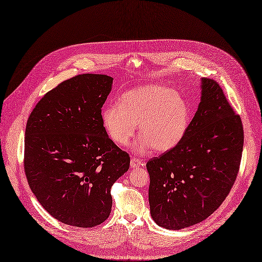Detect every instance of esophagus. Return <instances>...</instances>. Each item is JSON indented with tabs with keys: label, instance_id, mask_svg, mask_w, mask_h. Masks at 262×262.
Wrapping results in <instances>:
<instances>
[{
	"label": "esophagus",
	"instance_id": "obj_1",
	"mask_svg": "<svg viewBox=\"0 0 262 262\" xmlns=\"http://www.w3.org/2000/svg\"><path fill=\"white\" fill-rule=\"evenodd\" d=\"M143 162L140 161L139 158H136V157H132L130 158V167L132 168H139L141 166H143Z\"/></svg>",
	"mask_w": 262,
	"mask_h": 262
}]
</instances>
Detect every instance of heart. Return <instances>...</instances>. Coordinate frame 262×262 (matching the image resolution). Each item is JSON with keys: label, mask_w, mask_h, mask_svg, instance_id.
<instances>
[{"label": "heart", "mask_w": 262, "mask_h": 262, "mask_svg": "<svg viewBox=\"0 0 262 262\" xmlns=\"http://www.w3.org/2000/svg\"><path fill=\"white\" fill-rule=\"evenodd\" d=\"M190 119L187 101L180 93L159 84L144 85L124 93L117 104L101 111V122L109 138L120 146L134 137L137 124L139 138L136 153L153 147L156 152L173 149L183 139Z\"/></svg>", "instance_id": "b5f03b06"}]
</instances>
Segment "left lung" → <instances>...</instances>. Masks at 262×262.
Masks as SVG:
<instances>
[{"instance_id": "left-lung-1", "label": "left lung", "mask_w": 262, "mask_h": 262, "mask_svg": "<svg viewBox=\"0 0 262 262\" xmlns=\"http://www.w3.org/2000/svg\"><path fill=\"white\" fill-rule=\"evenodd\" d=\"M201 89L183 139L146 163L151 216L166 229L180 230L208 219L228 196L240 168L241 118L213 79L202 78Z\"/></svg>"}]
</instances>
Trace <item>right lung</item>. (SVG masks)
Wrapping results in <instances>:
<instances>
[{"mask_svg":"<svg viewBox=\"0 0 262 262\" xmlns=\"http://www.w3.org/2000/svg\"><path fill=\"white\" fill-rule=\"evenodd\" d=\"M112 80L99 74L68 79L43 95L27 123L28 183L41 207L66 225L104 223L112 207L111 186L129 168V155L101 122Z\"/></svg>","mask_w":262,"mask_h":262,"instance_id":"obj_1","label":"right lung"}]
</instances>
